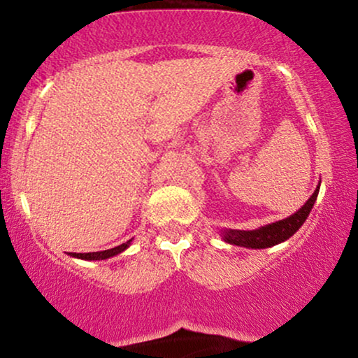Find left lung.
I'll use <instances>...</instances> for the list:
<instances>
[{"mask_svg":"<svg viewBox=\"0 0 358 358\" xmlns=\"http://www.w3.org/2000/svg\"><path fill=\"white\" fill-rule=\"evenodd\" d=\"M319 187L321 182L317 184L314 194L308 199V202L299 208L298 212H294L292 215L286 217V219L273 222V224L263 225L259 229L255 230H234V229H224L220 230L222 238L227 243L236 245V247H245V248H253V250H262V248H270L275 247L278 243H282L287 238H291L301 229V225L304 224L308 219L309 212L313 210L315 199H317Z\"/></svg>","mask_w":358,"mask_h":358,"instance_id":"1","label":"left lung"}]
</instances>
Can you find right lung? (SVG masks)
Instances as JSON below:
<instances>
[{
    "mask_svg": "<svg viewBox=\"0 0 358 358\" xmlns=\"http://www.w3.org/2000/svg\"><path fill=\"white\" fill-rule=\"evenodd\" d=\"M131 240H128L127 243L118 245V247L110 248V250H103V252H94V253H71V257L78 258V259H87V262H100V259H108L111 257H117L122 252H124L129 245H131Z\"/></svg>",
    "mask_w": 358,
    "mask_h": 358,
    "instance_id": "add662e5",
    "label": "right lung"
}]
</instances>
